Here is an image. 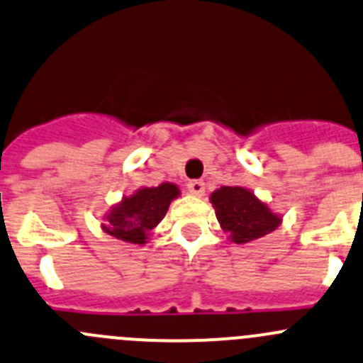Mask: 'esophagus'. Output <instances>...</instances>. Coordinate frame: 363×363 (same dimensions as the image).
Returning a JSON list of instances; mask_svg holds the SVG:
<instances>
[{"mask_svg":"<svg viewBox=\"0 0 363 363\" xmlns=\"http://www.w3.org/2000/svg\"><path fill=\"white\" fill-rule=\"evenodd\" d=\"M188 191L195 196H202L203 191H206V184H203V181H189Z\"/></svg>","mask_w":363,"mask_h":363,"instance_id":"obj_1","label":"esophagus"}]
</instances>
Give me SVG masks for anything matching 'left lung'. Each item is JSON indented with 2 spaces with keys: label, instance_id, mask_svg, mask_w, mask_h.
<instances>
[{
  "label": "left lung",
  "instance_id": "8db88e82",
  "mask_svg": "<svg viewBox=\"0 0 363 363\" xmlns=\"http://www.w3.org/2000/svg\"><path fill=\"white\" fill-rule=\"evenodd\" d=\"M211 203L216 209L221 228L238 245L269 234L282 221L267 209L266 203L257 200L252 191L239 186H221L211 195Z\"/></svg>",
  "mask_w": 363,
  "mask_h": 363
}]
</instances>
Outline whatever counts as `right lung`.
Returning a JSON list of instances; mask_svg holds the SVG:
<instances>
[{
  "label": "right lung",
  "mask_w": 363,
  "mask_h": 363,
  "mask_svg": "<svg viewBox=\"0 0 363 363\" xmlns=\"http://www.w3.org/2000/svg\"><path fill=\"white\" fill-rule=\"evenodd\" d=\"M177 195V186L170 182H163L157 188L140 189L111 209L104 230L121 241L143 245L149 232L163 220L168 206Z\"/></svg>",
  "instance_id": "1"
}]
</instances>
